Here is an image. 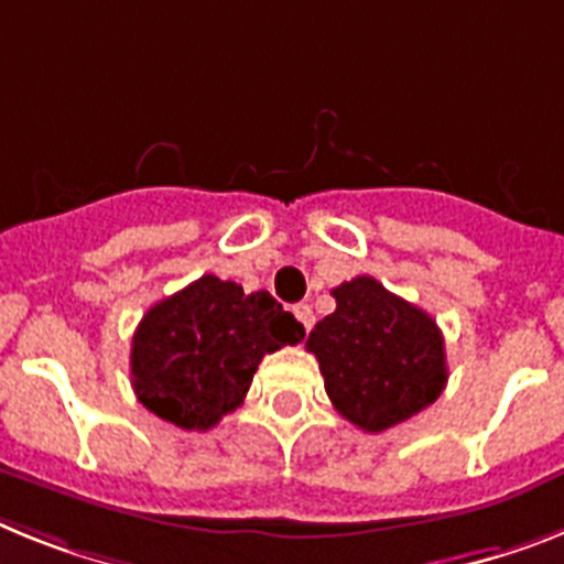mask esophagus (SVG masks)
Masks as SVG:
<instances>
[{"label":"esophagus","instance_id":"1","mask_svg":"<svg viewBox=\"0 0 564 564\" xmlns=\"http://www.w3.org/2000/svg\"><path fill=\"white\" fill-rule=\"evenodd\" d=\"M295 315H297V321L304 324L306 333H310L312 324H315V312H312V306L310 304H297L295 306Z\"/></svg>","mask_w":564,"mask_h":564}]
</instances>
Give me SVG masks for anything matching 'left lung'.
I'll return each instance as SVG.
<instances>
[{
  "label": "left lung",
  "instance_id": "8db88e82",
  "mask_svg": "<svg viewBox=\"0 0 564 564\" xmlns=\"http://www.w3.org/2000/svg\"><path fill=\"white\" fill-rule=\"evenodd\" d=\"M333 297L335 312L315 324L306 349L318 358L326 395L344 419L381 433L442 395L444 338L427 312L370 274L344 281Z\"/></svg>",
  "mask_w": 564,
  "mask_h": 564
}]
</instances>
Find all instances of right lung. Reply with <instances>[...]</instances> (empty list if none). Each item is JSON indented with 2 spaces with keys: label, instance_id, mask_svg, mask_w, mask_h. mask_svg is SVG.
I'll use <instances>...</instances> for the list:
<instances>
[{
  "label": "right lung",
  "instance_id": "1",
  "mask_svg": "<svg viewBox=\"0 0 564 564\" xmlns=\"http://www.w3.org/2000/svg\"><path fill=\"white\" fill-rule=\"evenodd\" d=\"M304 340L269 292L203 274L151 306L131 340V384L145 410L183 430H212L243 404L263 355Z\"/></svg>",
  "mask_w": 564,
  "mask_h": 564
}]
</instances>
